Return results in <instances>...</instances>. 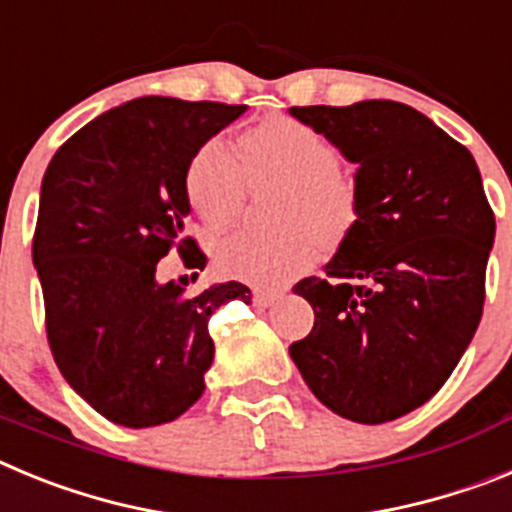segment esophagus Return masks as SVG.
<instances>
[{"label": "esophagus", "mask_w": 512, "mask_h": 512, "mask_svg": "<svg viewBox=\"0 0 512 512\" xmlns=\"http://www.w3.org/2000/svg\"><path fill=\"white\" fill-rule=\"evenodd\" d=\"M251 297H253V302H256V305H261V307H269V305H274V302L279 300V289H264V287H253Z\"/></svg>", "instance_id": "34e87169"}]
</instances>
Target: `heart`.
<instances>
[{
	"label": "heart",
	"mask_w": 512,
	"mask_h": 512,
	"mask_svg": "<svg viewBox=\"0 0 512 512\" xmlns=\"http://www.w3.org/2000/svg\"><path fill=\"white\" fill-rule=\"evenodd\" d=\"M336 140L289 115L261 120L241 135V161L223 140L210 138L184 176L189 205L210 230L241 217L248 189L279 187L277 233H233L215 246L217 266L230 277L279 284L310 269L325 243L343 241L359 220V179Z\"/></svg>",
	"instance_id": "b5f03b06"
}]
</instances>
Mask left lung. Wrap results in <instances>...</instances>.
Masks as SVG:
<instances>
[{"label":"left lung","instance_id":"left-lung-1","mask_svg":"<svg viewBox=\"0 0 512 512\" xmlns=\"http://www.w3.org/2000/svg\"><path fill=\"white\" fill-rule=\"evenodd\" d=\"M289 112L359 164L361 192L325 279L295 284L315 325L289 356L325 408L387 423L431 400L474 338L495 212L472 153L408 104Z\"/></svg>","mask_w":512,"mask_h":512}]
</instances>
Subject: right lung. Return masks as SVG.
Here are the masks:
<instances>
[{
	"mask_svg": "<svg viewBox=\"0 0 512 512\" xmlns=\"http://www.w3.org/2000/svg\"><path fill=\"white\" fill-rule=\"evenodd\" d=\"M246 110L133 99L71 135L45 169L33 264L48 346L76 395L112 423L151 428L187 413L215 356L207 323L225 302L251 300L241 282L200 295L156 282L169 251L189 269L207 264L189 235L184 176L202 143Z\"/></svg>",
	"mask_w": 512,
	"mask_h": 512,
	"instance_id": "1",
	"label": "right lung"
}]
</instances>
